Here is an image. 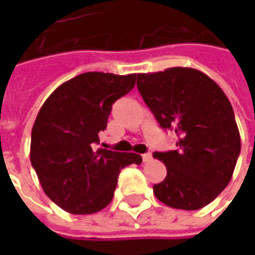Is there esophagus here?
I'll return each instance as SVG.
<instances>
[{
  "mask_svg": "<svg viewBox=\"0 0 255 255\" xmlns=\"http://www.w3.org/2000/svg\"><path fill=\"white\" fill-rule=\"evenodd\" d=\"M151 160V154L150 153H144V154H142V161L143 162H147V161Z\"/></svg>",
  "mask_w": 255,
  "mask_h": 255,
  "instance_id": "34e87169",
  "label": "esophagus"
}]
</instances>
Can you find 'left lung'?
Listing matches in <instances>:
<instances>
[{"label": "left lung", "instance_id": "left-lung-1", "mask_svg": "<svg viewBox=\"0 0 255 255\" xmlns=\"http://www.w3.org/2000/svg\"><path fill=\"white\" fill-rule=\"evenodd\" d=\"M136 86L158 124L177 136L176 150L153 154L166 166L165 179L153 186L154 195L175 209L206 206L228 186L241 153L227 95L194 68L138 73Z\"/></svg>", "mask_w": 255, "mask_h": 255}]
</instances>
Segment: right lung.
I'll return each instance as SVG.
<instances>
[{
	"mask_svg": "<svg viewBox=\"0 0 255 255\" xmlns=\"http://www.w3.org/2000/svg\"><path fill=\"white\" fill-rule=\"evenodd\" d=\"M136 73L86 72L45 101L31 132V164L43 191L72 214H91L111 203L124 166L142 162L136 153L95 149L115 101L129 93Z\"/></svg>",
	"mask_w": 255,
	"mask_h": 255,
	"instance_id": "add662e5",
	"label": "right lung"
}]
</instances>
